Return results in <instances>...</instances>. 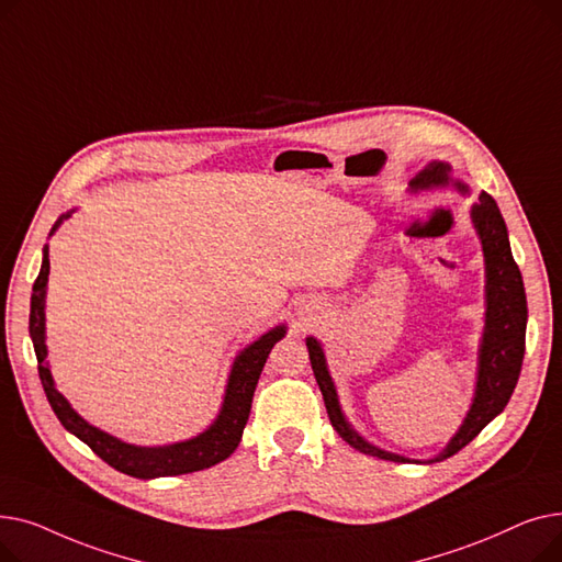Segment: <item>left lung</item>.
Here are the masks:
<instances>
[{
    "mask_svg": "<svg viewBox=\"0 0 562 562\" xmlns=\"http://www.w3.org/2000/svg\"><path fill=\"white\" fill-rule=\"evenodd\" d=\"M449 184H456L458 191L467 193V187L462 182H451V166L445 161H430L424 170H419L409 180L412 191L449 187ZM471 223L476 227V234L483 246V257H485V328H483V339L479 348L476 392H474V403H471L460 430L451 437L447 449L428 462H439L456 456L496 415L504 412L519 380L524 350H526L528 310H526L524 280L510 250L506 221L501 216L498 206L490 193L483 191L479 195V202L471 206ZM307 350H310V362H312L314 378L318 382V390L323 394V401H326L330 424L339 432V437L348 441L352 449H358L360 453H367L380 460L417 462L405 456L378 449L352 430V426L346 422L341 412L335 382L326 364V356H323V348L314 337H307Z\"/></svg>",
    "mask_w": 562,
    "mask_h": 562,
    "instance_id": "left-lung-1",
    "label": "left lung"
}]
</instances>
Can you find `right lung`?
<instances>
[{"instance_id": "obj_1", "label": "right lung", "mask_w": 562, "mask_h": 562, "mask_svg": "<svg viewBox=\"0 0 562 562\" xmlns=\"http://www.w3.org/2000/svg\"><path fill=\"white\" fill-rule=\"evenodd\" d=\"M68 216L70 214L58 218L49 234H54V229L61 225V221ZM47 276H49V250L45 246L43 266H41V273L34 282V293H32L29 335H32V341H34V350L38 358V375L43 382V390L47 394V401L54 409V415L58 417V422L64 424V428L68 432L79 437L83 445L91 447L93 453H98L113 469L123 471V474H127V476L143 479V481L161 479V476H180V474H191V471L210 469L234 453V449L239 447L248 415H250L257 380L261 375V369L266 364V358H269L271 348L276 346V341H280L284 337V333H286L284 326H276L273 330L261 335L257 341L246 346L239 356H236L229 378H227L223 407L218 412L216 422L210 428L187 441H175V445L136 447V445H127V441H121L117 437L83 422L70 407V403L64 398V394L54 387L52 371L45 360L47 358V346H45Z\"/></svg>"}]
</instances>
